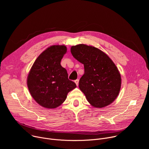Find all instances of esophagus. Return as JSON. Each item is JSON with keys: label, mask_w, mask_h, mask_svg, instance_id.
<instances>
[{"label": "esophagus", "mask_w": 149, "mask_h": 149, "mask_svg": "<svg viewBox=\"0 0 149 149\" xmlns=\"http://www.w3.org/2000/svg\"><path fill=\"white\" fill-rule=\"evenodd\" d=\"M75 84H76V85H77V86H78V83H79V80H78V79L75 80Z\"/></svg>", "instance_id": "esophagus-1"}]
</instances>
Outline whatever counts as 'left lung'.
I'll return each instance as SVG.
<instances>
[{
    "label": "left lung",
    "instance_id": "8db88e82",
    "mask_svg": "<svg viewBox=\"0 0 149 149\" xmlns=\"http://www.w3.org/2000/svg\"><path fill=\"white\" fill-rule=\"evenodd\" d=\"M72 56L84 66L79 88L89 103L96 108L111 104L121 88V75L115 63L100 49L85 44L72 46Z\"/></svg>",
    "mask_w": 149,
    "mask_h": 149
}]
</instances>
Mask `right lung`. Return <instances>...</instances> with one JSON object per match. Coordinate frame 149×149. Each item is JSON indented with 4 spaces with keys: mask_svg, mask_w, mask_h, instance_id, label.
<instances>
[{
    "mask_svg": "<svg viewBox=\"0 0 149 149\" xmlns=\"http://www.w3.org/2000/svg\"><path fill=\"white\" fill-rule=\"evenodd\" d=\"M67 51L65 45H52L36 58L29 71L27 86L31 96L42 107L55 109L67 98L68 93L77 87L68 78L61 61Z\"/></svg>",
    "mask_w": 149,
    "mask_h": 149,
    "instance_id": "add662e5",
    "label": "right lung"
}]
</instances>
